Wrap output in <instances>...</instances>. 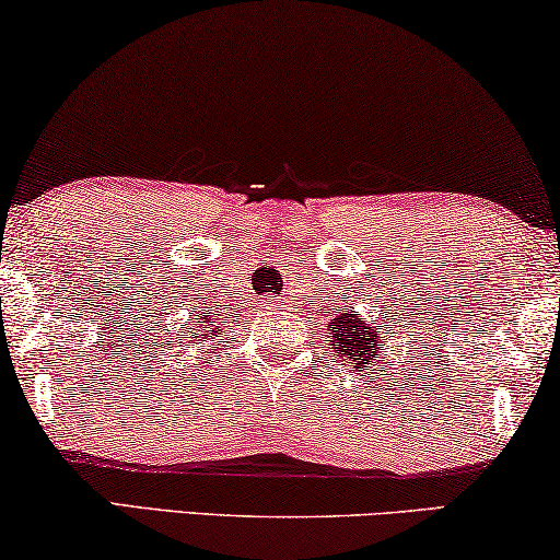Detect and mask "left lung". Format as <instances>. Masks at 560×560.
<instances>
[{
  "label": "left lung",
  "instance_id": "1",
  "mask_svg": "<svg viewBox=\"0 0 560 560\" xmlns=\"http://www.w3.org/2000/svg\"><path fill=\"white\" fill-rule=\"evenodd\" d=\"M337 329L339 334L334 337L337 349L347 354V360H352L349 364H357V370H364V366L372 364L374 357L380 354V347H382L380 334L372 327H364V322L354 319L352 314H341V319L337 322Z\"/></svg>",
  "mask_w": 560,
  "mask_h": 560
}]
</instances>
